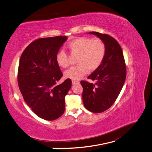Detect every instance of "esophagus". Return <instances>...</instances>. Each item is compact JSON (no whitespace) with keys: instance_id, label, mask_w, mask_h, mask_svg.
Masks as SVG:
<instances>
[{"instance_id":"esophagus-1","label":"esophagus","mask_w":152,"mask_h":152,"mask_svg":"<svg viewBox=\"0 0 152 152\" xmlns=\"http://www.w3.org/2000/svg\"><path fill=\"white\" fill-rule=\"evenodd\" d=\"M80 81H76V80H72V84H75V83H79Z\"/></svg>"}]
</instances>
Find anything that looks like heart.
<instances>
[{"label":"heart","instance_id":"1","mask_svg":"<svg viewBox=\"0 0 152 152\" xmlns=\"http://www.w3.org/2000/svg\"><path fill=\"white\" fill-rule=\"evenodd\" d=\"M67 48L72 54H77L76 62L78 64L72 66L64 73L65 77L72 80L81 79L88 69L96 70L102 63L105 54V45L100 39L76 38L69 43ZM56 61L59 67H67L69 60L67 53L64 50L58 52Z\"/></svg>","mask_w":152,"mask_h":152}]
</instances>
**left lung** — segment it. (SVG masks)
<instances>
[{
	"label": "left lung",
	"instance_id": "left-lung-1",
	"mask_svg": "<svg viewBox=\"0 0 152 152\" xmlns=\"http://www.w3.org/2000/svg\"><path fill=\"white\" fill-rule=\"evenodd\" d=\"M105 45V54L102 63L88 79L91 83L81 81L83 91L82 98L86 109L94 113H101L114 104L123 87L126 69L121 48L115 39L107 34L92 31Z\"/></svg>",
	"mask_w": 152,
	"mask_h": 152
}]
</instances>
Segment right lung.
Wrapping results in <instances>:
<instances>
[{"label": "right lung", "mask_w": 152, "mask_h": 152, "mask_svg": "<svg viewBox=\"0 0 152 152\" xmlns=\"http://www.w3.org/2000/svg\"><path fill=\"white\" fill-rule=\"evenodd\" d=\"M67 37L39 38L27 47L20 56L18 83L28 107L39 118L58 119L65 111V97L71 87V79L56 85L63 76L56 57Z\"/></svg>", "instance_id": "right-lung-1"}]
</instances>
